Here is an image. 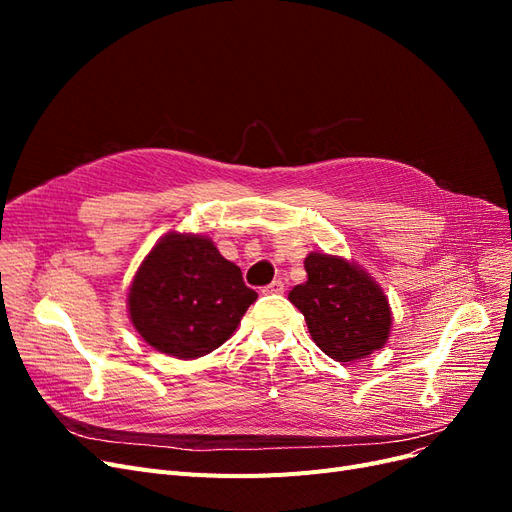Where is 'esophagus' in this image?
I'll use <instances>...</instances> for the list:
<instances>
[{"mask_svg":"<svg viewBox=\"0 0 512 512\" xmlns=\"http://www.w3.org/2000/svg\"><path fill=\"white\" fill-rule=\"evenodd\" d=\"M282 292H284V284L280 280H273L271 284L262 288V294H267V297H269V294H282Z\"/></svg>","mask_w":512,"mask_h":512,"instance_id":"34e87169","label":"esophagus"}]
</instances>
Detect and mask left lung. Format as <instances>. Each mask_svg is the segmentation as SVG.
Here are the masks:
<instances>
[{
  "label": "left lung",
  "mask_w": 512,
  "mask_h": 512,
  "mask_svg": "<svg viewBox=\"0 0 512 512\" xmlns=\"http://www.w3.org/2000/svg\"><path fill=\"white\" fill-rule=\"evenodd\" d=\"M307 282L288 299L301 309L316 346L339 363L363 359L389 339L391 307L380 286L344 258L312 252Z\"/></svg>",
  "instance_id": "8db88e82"
}]
</instances>
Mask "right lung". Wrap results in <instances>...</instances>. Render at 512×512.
<instances>
[{"instance_id":"obj_1","label":"right lung","mask_w":512,"mask_h":512,"mask_svg":"<svg viewBox=\"0 0 512 512\" xmlns=\"http://www.w3.org/2000/svg\"><path fill=\"white\" fill-rule=\"evenodd\" d=\"M258 294L205 237L170 232L145 258L130 294L134 329L149 346L198 359L235 333Z\"/></svg>"}]
</instances>
